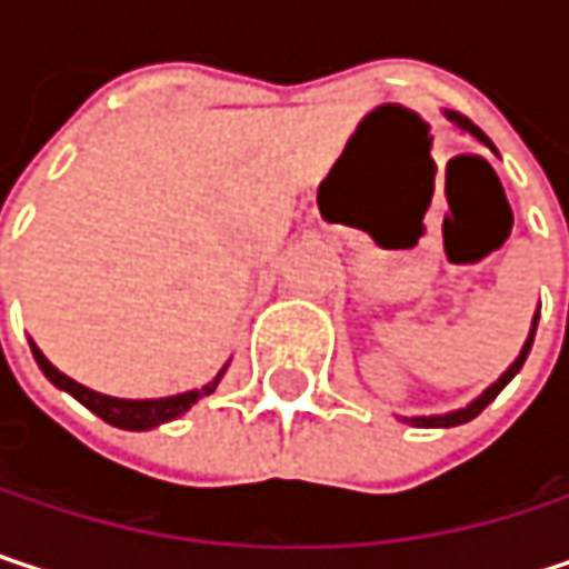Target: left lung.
Masks as SVG:
<instances>
[{
  "label": "left lung",
  "mask_w": 569,
  "mask_h": 569,
  "mask_svg": "<svg viewBox=\"0 0 569 569\" xmlns=\"http://www.w3.org/2000/svg\"><path fill=\"white\" fill-rule=\"evenodd\" d=\"M445 118H448V121H451L455 128L468 131L471 138H478L481 144H488V148H491V151L498 154V148L491 144V138H488V134H485V131H481V128H478L475 121H468V118H465V114H458V111H445ZM533 329H537V319H533ZM533 329H530V336H527V342H523L520 356H517V359L511 362V369H508V372H505V376H501V379H498V382H495L491 389H485V392L475 398L471 405H465V408H458V411H448V415H418V418H405V421H411L415 428H451V425H465V421L478 418V415H481V411H485V408H488V405H491L495 398L501 396V389H505V386L511 382L513 376L520 372V366H523V359H527V352H530V346H533Z\"/></svg>",
  "instance_id": "8db88e82"
}]
</instances>
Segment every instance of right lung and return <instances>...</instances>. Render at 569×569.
I'll list each match as a JSON object with an SVG mask.
<instances>
[{
	"mask_svg": "<svg viewBox=\"0 0 569 569\" xmlns=\"http://www.w3.org/2000/svg\"><path fill=\"white\" fill-rule=\"evenodd\" d=\"M32 356L39 362V369L46 372V379L58 386L61 392H68L71 398H78L88 411H94L98 418H104L108 425L114 428H124V431H148V428H158L164 421H173L180 418L190 405H197V398L210 396L217 389V382L223 379L227 366L217 372L213 382H207L203 389H193V392H180V396H168V398H111L101 396V392H91L84 386H78L74 379H68L64 372H58L56 366L39 352V346L32 342Z\"/></svg>",
	"mask_w": 569,
	"mask_h": 569,
	"instance_id": "1",
	"label": "right lung"
}]
</instances>
